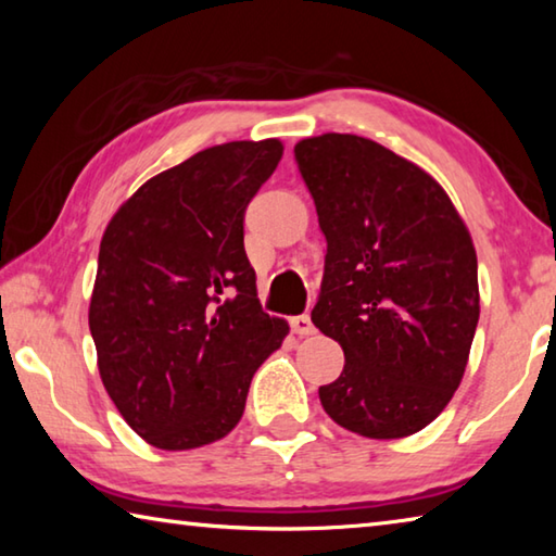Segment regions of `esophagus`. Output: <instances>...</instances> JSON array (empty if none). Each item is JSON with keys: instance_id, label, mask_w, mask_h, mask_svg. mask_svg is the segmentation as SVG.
Instances as JSON below:
<instances>
[{"instance_id": "obj_1", "label": "esophagus", "mask_w": 556, "mask_h": 556, "mask_svg": "<svg viewBox=\"0 0 556 556\" xmlns=\"http://www.w3.org/2000/svg\"><path fill=\"white\" fill-rule=\"evenodd\" d=\"M291 331L299 333V336H314L316 328H314V324H312V316L301 314V316L291 318Z\"/></svg>"}]
</instances>
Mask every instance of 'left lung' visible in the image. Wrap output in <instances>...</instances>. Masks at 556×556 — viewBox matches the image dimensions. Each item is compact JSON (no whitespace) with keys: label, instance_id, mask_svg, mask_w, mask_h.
<instances>
[{"label":"left lung","instance_id":"8db88e82","mask_svg":"<svg viewBox=\"0 0 556 556\" xmlns=\"http://www.w3.org/2000/svg\"><path fill=\"white\" fill-rule=\"evenodd\" d=\"M294 156L328 244L312 321L345 355L318 397L361 437L417 434L458 390L481 316L470 232L425 168L372 139L328 131Z\"/></svg>","mask_w":556,"mask_h":556}]
</instances>
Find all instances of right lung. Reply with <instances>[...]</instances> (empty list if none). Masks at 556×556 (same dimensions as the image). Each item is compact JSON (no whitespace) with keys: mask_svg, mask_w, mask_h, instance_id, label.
Segmentation results:
<instances>
[{"mask_svg":"<svg viewBox=\"0 0 556 556\" xmlns=\"http://www.w3.org/2000/svg\"><path fill=\"white\" fill-rule=\"evenodd\" d=\"M281 154L279 139L203 149L139 186L102 235L88 312L98 370L156 448L230 434L252 375L289 333L262 312L242 228Z\"/></svg>","mask_w":556,"mask_h":556,"instance_id":"obj_1","label":"right lung"}]
</instances>
